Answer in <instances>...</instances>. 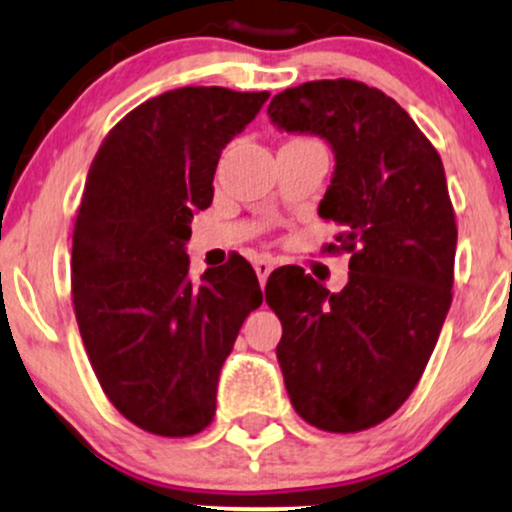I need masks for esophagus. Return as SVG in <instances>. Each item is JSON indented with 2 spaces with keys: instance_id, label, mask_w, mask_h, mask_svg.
<instances>
[{
  "instance_id": "1",
  "label": "esophagus",
  "mask_w": 512,
  "mask_h": 512,
  "mask_svg": "<svg viewBox=\"0 0 512 512\" xmlns=\"http://www.w3.org/2000/svg\"><path fill=\"white\" fill-rule=\"evenodd\" d=\"M272 269H274L272 257H257V260H255V272H257V276H260L262 286L267 284V276L272 274Z\"/></svg>"
}]
</instances>
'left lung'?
<instances>
[{
  "instance_id": "1",
  "label": "left lung",
  "mask_w": 512,
  "mask_h": 512,
  "mask_svg": "<svg viewBox=\"0 0 512 512\" xmlns=\"http://www.w3.org/2000/svg\"><path fill=\"white\" fill-rule=\"evenodd\" d=\"M276 129L325 139L334 173L317 214L342 233L349 281L332 293L296 264L274 269L267 303L291 404L332 433L370 428L407 402L452 301L457 226L443 161L404 108L351 79L272 98Z\"/></svg>"
}]
</instances>
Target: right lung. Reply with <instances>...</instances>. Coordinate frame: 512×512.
Segmentation results:
<instances>
[{"label": "right lung", "mask_w": 512, "mask_h": 512, "mask_svg": "<svg viewBox=\"0 0 512 512\" xmlns=\"http://www.w3.org/2000/svg\"><path fill=\"white\" fill-rule=\"evenodd\" d=\"M269 93L185 86L134 108L88 168L72 236V301L88 361L115 409L156 436L214 419L216 385L245 317L262 305L233 255L190 279L192 216L214 199L221 151Z\"/></svg>", "instance_id": "add662e5"}]
</instances>
